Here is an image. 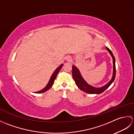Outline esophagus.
<instances>
[{
    "label": "esophagus",
    "mask_w": 134,
    "mask_h": 134,
    "mask_svg": "<svg viewBox=\"0 0 134 134\" xmlns=\"http://www.w3.org/2000/svg\"><path fill=\"white\" fill-rule=\"evenodd\" d=\"M65 60L67 61V62H70L72 61V58H71V57L69 56H67L65 57Z\"/></svg>",
    "instance_id": "esophagus-1"
}]
</instances>
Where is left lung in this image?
Wrapping results in <instances>:
<instances>
[{
	"label": "left lung",
	"instance_id": "1",
	"mask_svg": "<svg viewBox=\"0 0 134 134\" xmlns=\"http://www.w3.org/2000/svg\"><path fill=\"white\" fill-rule=\"evenodd\" d=\"M107 50L108 51V52L110 53L113 59V74L112 78L110 80V81L107 83L104 86L100 87H94L92 85H89L87 82L85 80L84 78L82 77L81 74L80 72V71L76 67L75 65H73L72 70V75L73 76L74 80L75 81V84L76 86H78L79 89L83 91V92L87 93L89 94H101L102 92L108 89V87L110 86V85L113 83L115 79L116 76V65H115V57L113 56L112 52L108 48V47L106 48Z\"/></svg>",
	"mask_w": 134,
	"mask_h": 134
}]
</instances>
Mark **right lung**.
<instances>
[{
	"label": "right lung",
	"mask_w": 134,
	"mask_h": 134,
	"mask_svg": "<svg viewBox=\"0 0 134 134\" xmlns=\"http://www.w3.org/2000/svg\"><path fill=\"white\" fill-rule=\"evenodd\" d=\"M63 64H62L61 65H60L55 70V71L53 72L52 75H51L49 81V82H48V83L47 85V86H45L43 89H42L40 91H38V92H37L36 93H42L45 92L46 91L49 90L50 88L52 86V85L54 83V81H55V79L56 78V76H57V75H58V74L59 72V71L61 70V69L63 67Z\"/></svg>",
	"instance_id": "obj_1"
}]
</instances>
